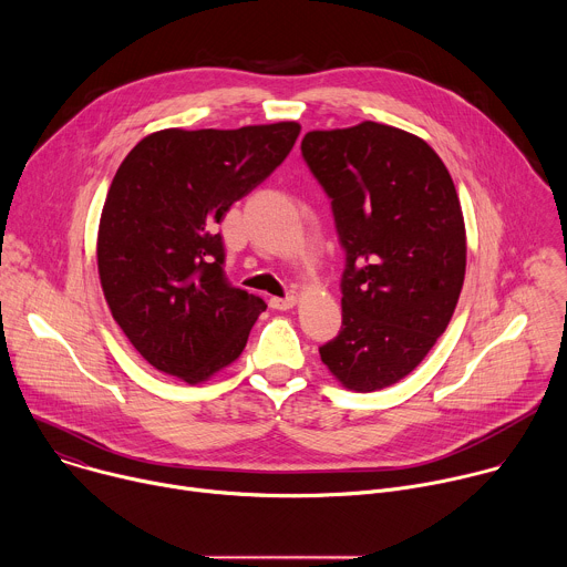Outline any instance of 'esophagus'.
<instances>
[{"mask_svg":"<svg viewBox=\"0 0 567 567\" xmlns=\"http://www.w3.org/2000/svg\"><path fill=\"white\" fill-rule=\"evenodd\" d=\"M296 302H298V298H296V296H285V298L274 296V298L269 300V305H271L274 309H280V311H287V309L296 307Z\"/></svg>","mask_w":567,"mask_h":567,"instance_id":"34e87169","label":"esophagus"}]
</instances>
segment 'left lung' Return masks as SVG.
Instances as JSON below:
<instances>
[{
	"label": "left lung",
	"instance_id": "left-lung-1",
	"mask_svg": "<svg viewBox=\"0 0 567 567\" xmlns=\"http://www.w3.org/2000/svg\"><path fill=\"white\" fill-rule=\"evenodd\" d=\"M302 156L346 249L343 328L320 361L352 392L409 377L449 328L466 271L457 190L417 134L363 121L311 130Z\"/></svg>",
	"mask_w": 567,
	"mask_h": 567
}]
</instances>
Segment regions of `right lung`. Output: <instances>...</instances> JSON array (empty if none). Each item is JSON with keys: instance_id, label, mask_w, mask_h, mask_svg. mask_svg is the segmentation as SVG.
I'll return each instance as SVG.
<instances>
[{"instance_id": "obj_1", "label": "right lung", "mask_w": 567, "mask_h": 567, "mask_svg": "<svg viewBox=\"0 0 567 567\" xmlns=\"http://www.w3.org/2000/svg\"><path fill=\"white\" fill-rule=\"evenodd\" d=\"M300 134L296 121L239 130H158L110 186L96 239L110 311L136 352L190 385L239 359L265 300L224 278L217 224L267 179Z\"/></svg>"}]
</instances>
